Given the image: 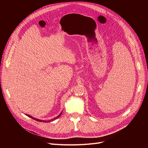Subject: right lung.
Returning a JSON list of instances; mask_svg holds the SVG:
<instances>
[{"instance_id":"add662e5","label":"right lung","mask_w":148,"mask_h":148,"mask_svg":"<svg viewBox=\"0 0 148 148\" xmlns=\"http://www.w3.org/2000/svg\"><path fill=\"white\" fill-rule=\"evenodd\" d=\"M62 114V113L58 116H57V118H59V116H60ZM27 116H28V117H29V118H32V119H35V121H40V122H45V121H42V120H40V119H36V118H33L32 117V116H29V115H27ZM57 118H54L53 120H54V119H56ZM50 121H49V122H50Z\"/></svg>"}]
</instances>
